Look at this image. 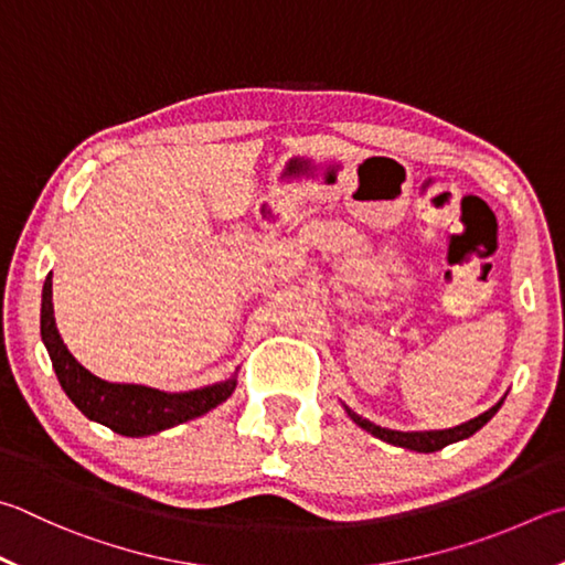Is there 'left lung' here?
I'll return each instance as SVG.
<instances>
[{
    "mask_svg": "<svg viewBox=\"0 0 565 565\" xmlns=\"http://www.w3.org/2000/svg\"><path fill=\"white\" fill-rule=\"evenodd\" d=\"M504 397H501L494 407H489L487 413H481L479 417L469 419V423H465V425H457V427H449V429H427V433H399V429H387V427L371 423V419L355 415L353 409H348L345 405L343 407H345L348 417H351L358 427H363L365 433H371L373 437L383 439V443H387V445L413 449V452H437V449H443V447L452 445V443H459V439H467V437L475 435L477 429L484 427L489 419L499 413V407L504 405Z\"/></svg>",
    "mask_w": 565,
    "mask_h": 565,
    "instance_id": "left-lung-1",
    "label": "left lung"
}]
</instances>
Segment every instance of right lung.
<instances>
[{"instance_id": "right-lung-1", "label": "right lung", "mask_w": 565, "mask_h": 565, "mask_svg": "<svg viewBox=\"0 0 565 565\" xmlns=\"http://www.w3.org/2000/svg\"><path fill=\"white\" fill-rule=\"evenodd\" d=\"M41 341L46 345L51 365L71 403L88 419L126 437L156 435L188 423L224 403L237 387V375L224 383L190 390V393H166L148 385L100 381L98 375L86 371L61 341L54 303H51V274L41 291Z\"/></svg>"}]
</instances>
